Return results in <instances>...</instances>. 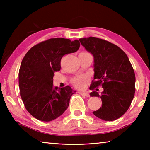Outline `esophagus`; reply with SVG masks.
I'll return each mask as SVG.
<instances>
[{
	"mask_svg": "<svg viewBox=\"0 0 150 150\" xmlns=\"http://www.w3.org/2000/svg\"><path fill=\"white\" fill-rule=\"evenodd\" d=\"M79 93L80 95H83V96H87V97H88V96H89V94H88V93H86V92H79Z\"/></svg>",
	"mask_w": 150,
	"mask_h": 150,
	"instance_id": "1",
	"label": "esophagus"
}]
</instances>
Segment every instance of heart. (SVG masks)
<instances>
[{"label":"heart","instance_id":"heart-1","mask_svg":"<svg viewBox=\"0 0 150 150\" xmlns=\"http://www.w3.org/2000/svg\"><path fill=\"white\" fill-rule=\"evenodd\" d=\"M72 84L79 88H83L85 87L88 82V79L85 76H76L71 79Z\"/></svg>","mask_w":150,"mask_h":150}]
</instances>
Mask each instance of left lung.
I'll return each mask as SVG.
<instances>
[{
  "instance_id": "left-lung-1",
  "label": "left lung",
  "mask_w": 150,
  "mask_h": 150,
  "mask_svg": "<svg viewBox=\"0 0 150 150\" xmlns=\"http://www.w3.org/2000/svg\"><path fill=\"white\" fill-rule=\"evenodd\" d=\"M79 41L94 57L90 96L102 100V106L93 113L103 120H115L128 110L135 94L136 77L130 60L123 50L106 40L88 37ZM99 86L103 88L100 95L94 91Z\"/></svg>"
}]
</instances>
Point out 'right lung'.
<instances>
[{
  "mask_svg": "<svg viewBox=\"0 0 150 150\" xmlns=\"http://www.w3.org/2000/svg\"><path fill=\"white\" fill-rule=\"evenodd\" d=\"M79 40L51 38L35 45L25 55L18 73L20 94L25 108L38 120L50 122L66 110L75 91L69 86L54 87V73L61 69V59L76 52Z\"/></svg>",
  "mask_w": 150,
  "mask_h": 150,
  "instance_id": "obj_1",
  "label": "right lung"
}]
</instances>
